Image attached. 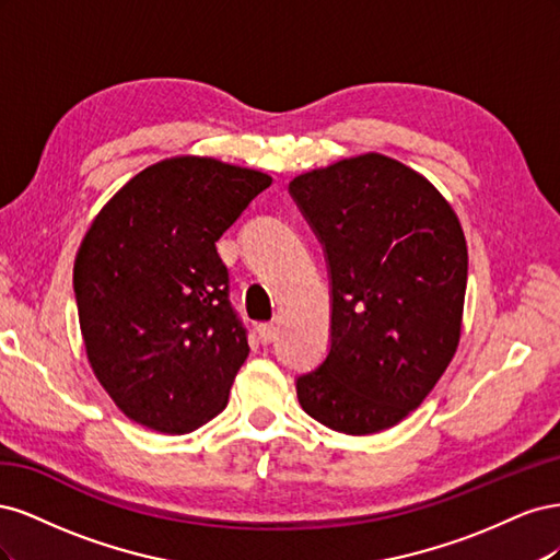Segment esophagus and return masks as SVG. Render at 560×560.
<instances>
[{"label":"esophagus","mask_w":560,"mask_h":560,"mask_svg":"<svg viewBox=\"0 0 560 560\" xmlns=\"http://www.w3.org/2000/svg\"><path fill=\"white\" fill-rule=\"evenodd\" d=\"M257 334H259V341L266 346V343H273L276 341V336H278V327L276 325H259L257 327Z\"/></svg>","instance_id":"esophagus-1"}]
</instances>
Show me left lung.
Masks as SVG:
<instances>
[{
  "mask_svg": "<svg viewBox=\"0 0 560 560\" xmlns=\"http://www.w3.org/2000/svg\"><path fill=\"white\" fill-rule=\"evenodd\" d=\"M290 191L331 276L329 354L296 378L299 404L336 432L393 428L432 393L460 343V219L432 182L376 151L303 173Z\"/></svg>",
  "mask_w": 560,
  "mask_h": 560,
  "instance_id": "8db88e82",
  "label": "left lung"
}]
</instances>
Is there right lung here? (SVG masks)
Here are the masks:
<instances>
[{
	"instance_id": "add662e5",
	"label": "right lung",
	"mask_w": 560,
	"mask_h": 560,
	"mask_svg": "<svg viewBox=\"0 0 560 560\" xmlns=\"http://www.w3.org/2000/svg\"><path fill=\"white\" fill-rule=\"evenodd\" d=\"M270 182L210 156L165 159L126 182L83 235V346L130 420L186 434L224 411L249 346L214 243Z\"/></svg>"
}]
</instances>
